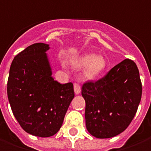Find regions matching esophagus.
<instances>
[{"mask_svg": "<svg viewBox=\"0 0 151 151\" xmlns=\"http://www.w3.org/2000/svg\"><path fill=\"white\" fill-rule=\"evenodd\" d=\"M73 88H74V92H75L76 94H79L80 92H81V86H80V85L75 82L73 84Z\"/></svg>", "mask_w": 151, "mask_h": 151, "instance_id": "1", "label": "esophagus"}]
</instances>
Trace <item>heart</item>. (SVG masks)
Returning a JSON list of instances; mask_svg holds the SVG:
<instances>
[{
  "label": "heart",
  "mask_w": 151,
  "mask_h": 151,
  "mask_svg": "<svg viewBox=\"0 0 151 151\" xmlns=\"http://www.w3.org/2000/svg\"><path fill=\"white\" fill-rule=\"evenodd\" d=\"M74 65L78 68L86 67V75L89 78H94L103 71L106 67V61L102 57H95L93 54H88L77 60Z\"/></svg>",
  "instance_id": "heart-1"
}]
</instances>
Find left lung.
<instances>
[{"instance_id":"1","label":"left lung","mask_w":151,"mask_h":151,"mask_svg":"<svg viewBox=\"0 0 151 151\" xmlns=\"http://www.w3.org/2000/svg\"><path fill=\"white\" fill-rule=\"evenodd\" d=\"M141 79L135 62L125 59L103 78L81 87L86 101V125L90 134L109 138L121 134L138 110L142 98Z\"/></svg>"}]
</instances>
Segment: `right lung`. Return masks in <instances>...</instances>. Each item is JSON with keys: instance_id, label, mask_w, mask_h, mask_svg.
I'll return each instance as SVG.
<instances>
[{"instance_id": "obj_1", "label": "right lung", "mask_w": 151, "mask_h": 151, "mask_svg": "<svg viewBox=\"0 0 151 151\" xmlns=\"http://www.w3.org/2000/svg\"><path fill=\"white\" fill-rule=\"evenodd\" d=\"M49 45L35 43L14 58L7 93L14 117L25 132L46 138L58 131L74 98L72 82L61 84L52 78L45 52Z\"/></svg>"}]
</instances>
